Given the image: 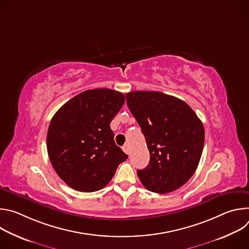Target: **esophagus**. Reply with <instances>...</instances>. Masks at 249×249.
<instances>
[{
	"label": "esophagus",
	"instance_id": "34e87169",
	"mask_svg": "<svg viewBox=\"0 0 249 249\" xmlns=\"http://www.w3.org/2000/svg\"><path fill=\"white\" fill-rule=\"evenodd\" d=\"M123 151L127 154V155H130V153H131V149H130V146L128 145V144H126V145H124L123 146Z\"/></svg>",
	"mask_w": 249,
	"mask_h": 249
}]
</instances>
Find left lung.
<instances>
[{
  "label": "left lung",
  "mask_w": 249,
  "mask_h": 249,
  "mask_svg": "<svg viewBox=\"0 0 249 249\" xmlns=\"http://www.w3.org/2000/svg\"><path fill=\"white\" fill-rule=\"evenodd\" d=\"M126 98L150 152L148 166L137 171L142 184L160 194L178 189L199 164L203 123L186 102L172 95L140 90L126 93Z\"/></svg>",
  "instance_id": "1"
}]
</instances>
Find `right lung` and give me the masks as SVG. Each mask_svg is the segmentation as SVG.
Wrapping results in <instances>:
<instances>
[{"label":"right lung","instance_id":"right-lung-1","mask_svg":"<svg viewBox=\"0 0 249 249\" xmlns=\"http://www.w3.org/2000/svg\"><path fill=\"white\" fill-rule=\"evenodd\" d=\"M125 96L109 89L83 91L53 116L47 133V152L53 168L70 187L97 191L112 179L128 156L114 142L110 122Z\"/></svg>","mask_w":249,"mask_h":249}]
</instances>
